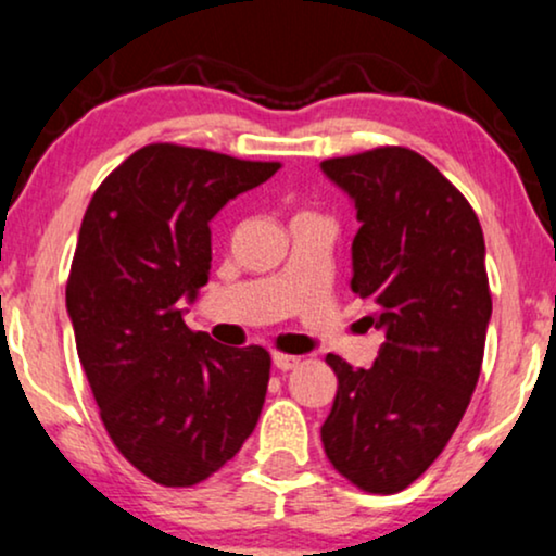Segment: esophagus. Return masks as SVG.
Wrapping results in <instances>:
<instances>
[{
    "instance_id": "1",
    "label": "esophagus",
    "mask_w": 556,
    "mask_h": 556,
    "mask_svg": "<svg viewBox=\"0 0 556 556\" xmlns=\"http://www.w3.org/2000/svg\"><path fill=\"white\" fill-rule=\"evenodd\" d=\"M273 364H276L280 371H289V369H296L299 364H302V358L291 354H273Z\"/></svg>"
}]
</instances>
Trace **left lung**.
Wrapping results in <instances>:
<instances>
[{"instance_id":"1","label":"left lung","mask_w":556,"mask_h":556,"mask_svg":"<svg viewBox=\"0 0 556 556\" xmlns=\"http://www.w3.org/2000/svg\"><path fill=\"white\" fill-rule=\"evenodd\" d=\"M356 205L351 289L384 336L375 364L328 354L338 393L325 455L371 494H395L437 460L484 362L492 293L484 231L468 200L416 150L384 146L323 161Z\"/></svg>"}]
</instances>
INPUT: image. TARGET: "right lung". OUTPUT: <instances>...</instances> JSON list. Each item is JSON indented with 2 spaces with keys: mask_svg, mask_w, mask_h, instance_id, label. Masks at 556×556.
Here are the masks:
<instances>
[{
  "mask_svg": "<svg viewBox=\"0 0 556 556\" xmlns=\"http://www.w3.org/2000/svg\"><path fill=\"white\" fill-rule=\"evenodd\" d=\"M280 168L153 142L111 172L85 211L67 280L77 356L116 450L161 486L226 466L263 410L270 354L187 328L211 273V220Z\"/></svg>",
  "mask_w": 556,
  "mask_h": 556,
  "instance_id": "obj_1",
  "label": "right lung"
}]
</instances>
